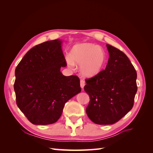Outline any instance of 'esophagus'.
Segmentation results:
<instances>
[{"instance_id":"34e87169","label":"esophagus","mask_w":153,"mask_h":153,"mask_svg":"<svg viewBox=\"0 0 153 153\" xmlns=\"http://www.w3.org/2000/svg\"><path fill=\"white\" fill-rule=\"evenodd\" d=\"M85 85V81L83 80H80V87H81V88H82V89H83V88L84 87Z\"/></svg>"}]
</instances>
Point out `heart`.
<instances>
[{
  "instance_id": "heart-1",
  "label": "heart",
  "mask_w": 153,
  "mask_h": 153,
  "mask_svg": "<svg viewBox=\"0 0 153 153\" xmlns=\"http://www.w3.org/2000/svg\"><path fill=\"white\" fill-rule=\"evenodd\" d=\"M106 61L105 50L99 46L83 43L73 46L70 50V57H66L69 68L80 65L81 75L87 78L93 77L103 69Z\"/></svg>"
}]
</instances>
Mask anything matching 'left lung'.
I'll use <instances>...</instances> for the list:
<instances>
[{
    "mask_svg": "<svg viewBox=\"0 0 153 153\" xmlns=\"http://www.w3.org/2000/svg\"><path fill=\"white\" fill-rule=\"evenodd\" d=\"M109 59L105 70L86 79L84 90L90 97L87 116L97 124H112L133 106L137 91V72L121 50L106 45Z\"/></svg>",
    "mask_w": 153,
    "mask_h": 153,
    "instance_id": "obj_1",
    "label": "left lung"
}]
</instances>
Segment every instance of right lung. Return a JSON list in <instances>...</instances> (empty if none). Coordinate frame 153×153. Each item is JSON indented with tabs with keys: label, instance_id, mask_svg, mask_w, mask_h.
Returning a JSON list of instances; mask_svg holds the SVG:
<instances>
[{
	"label": "right lung",
	"instance_id": "1",
	"mask_svg": "<svg viewBox=\"0 0 153 153\" xmlns=\"http://www.w3.org/2000/svg\"><path fill=\"white\" fill-rule=\"evenodd\" d=\"M62 43L57 39L36 45L15 69L16 104L33 124L57 122L65 103L81 91L79 78L61 71L66 66Z\"/></svg>",
	"mask_w": 153,
	"mask_h": 153
}]
</instances>
